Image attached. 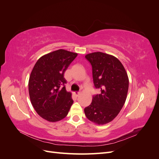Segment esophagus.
I'll return each instance as SVG.
<instances>
[{
    "label": "esophagus",
    "instance_id": "34e87169",
    "mask_svg": "<svg viewBox=\"0 0 159 159\" xmlns=\"http://www.w3.org/2000/svg\"><path fill=\"white\" fill-rule=\"evenodd\" d=\"M80 92H78V91H77V92H74V95L75 96H76V97H78V96L80 95Z\"/></svg>",
    "mask_w": 159,
    "mask_h": 159
}]
</instances>
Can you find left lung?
Instances as JSON below:
<instances>
[{
	"label": "left lung",
	"instance_id": "obj_1",
	"mask_svg": "<svg viewBox=\"0 0 159 159\" xmlns=\"http://www.w3.org/2000/svg\"><path fill=\"white\" fill-rule=\"evenodd\" d=\"M85 57L92 66L94 86L100 93L93 96L84 112L93 123L106 124L116 117L125 102L128 75L121 62L113 56L98 52Z\"/></svg>",
	"mask_w": 159,
	"mask_h": 159
}]
</instances>
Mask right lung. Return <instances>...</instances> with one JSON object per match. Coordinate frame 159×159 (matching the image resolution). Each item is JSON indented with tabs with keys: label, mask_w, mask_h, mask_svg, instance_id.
I'll list each match as a JSON object with an SVG mask.
<instances>
[{
	"label": "right lung",
	"mask_w": 159,
	"mask_h": 159,
	"mask_svg": "<svg viewBox=\"0 0 159 159\" xmlns=\"http://www.w3.org/2000/svg\"><path fill=\"white\" fill-rule=\"evenodd\" d=\"M77 56L60 49L42 56L34 66L28 82L31 103L47 121L63 119L74 103L71 93L66 89L64 74Z\"/></svg>",
	"instance_id": "right-lung-1"
}]
</instances>
